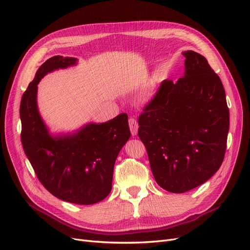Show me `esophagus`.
<instances>
[{
	"mask_svg": "<svg viewBox=\"0 0 250 250\" xmlns=\"http://www.w3.org/2000/svg\"><path fill=\"white\" fill-rule=\"evenodd\" d=\"M128 125H129V129L132 136H136L138 134V129H139V125L137 123V120L134 118H129L128 120Z\"/></svg>",
	"mask_w": 250,
	"mask_h": 250,
	"instance_id": "1",
	"label": "esophagus"
}]
</instances>
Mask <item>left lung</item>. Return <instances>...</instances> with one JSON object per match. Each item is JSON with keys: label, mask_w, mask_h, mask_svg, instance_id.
<instances>
[{"label": "left lung", "mask_w": 250, "mask_h": 250, "mask_svg": "<svg viewBox=\"0 0 250 250\" xmlns=\"http://www.w3.org/2000/svg\"><path fill=\"white\" fill-rule=\"evenodd\" d=\"M183 54L185 75L164 80L138 120L155 180L171 193L190 191L219 170L229 130L219 76L201 54Z\"/></svg>", "instance_id": "8db88e82"}]
</instances>
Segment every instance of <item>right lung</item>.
<instances>
[{"label": "right lung", "mask_w": 250, "mask_h": 250, "mask_svg": "<svg viewBox=\"0 0 250 250\" xmlns=\"http://www.w3.org/2000/svg\"><path fill=\"white\" fill-rule=\"evenodd\" d=\"M75 63V58L57 55L40 66L21 99V141L47 191L66 202L90 205L109 194L115 160L130 131L127 114L121 113L104 124H89L73 136L48 134L37 108V84L48 72Z\"/></svg>", "instance_id": "add662e5"}]
</instances>
